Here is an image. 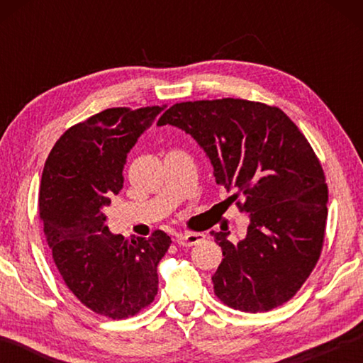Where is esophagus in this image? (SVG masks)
Returning a JSON list of instances; mask_svg holds the SVG:
<instances>
[{"instance_id": "esophagus-1", "label": "esophagus", "mask_w": 363, "mask_h": 363, "mask_svg": "<svg viewBox=\"0 0 363 363\" xmlns=\"http://www.w3.org/2000/svg\"><path fill=\"white\" fill-rule=\"evenodd\" d=\"M203 240H205L203 233H196V232L177 233L176 235V243L181 245V247H194V245L203 242Z\"/></svg>"}]
</instances>
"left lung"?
<instances>
[{
  "label": "left lung",
  "instance_id": "1",
  "mask_svg": "<svg viewBox=\"0 0 363 363\" xmlns=\"http://www.w3.org/2000/svg\"><path fill=\"white\" fill-rule=\"evenodd\" d=\"M163 125L200 144L216 182L250 216L240 242L211 232L224 256L214 294L251 314L290 301L314 270L327 227L328 187L309 140L279 107L232 97L174 104Z\"/></svg>",
  "mask_w": 363,
  "mask_h": 363
}]
</instances>
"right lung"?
<instances>
[{"mask_svg": "<svg viewBox=\"0 0 363 363\" xmlns=\"http://www.w3.org/2000/svg\"><path fill=\"white\" fill-rule=\"evenodd\" d=\"M164 107H113L77 123L43 169L38 208L52 261L73 296L112 320L152 304L157 266L171 245L163 230L131 240L113 235L102 213L123 189L128 152Z\"/></svg>", "mask_w": 363, "mask_h": 363, "instance_id": "add662e5", "label": "right lung"}]
</instances>
